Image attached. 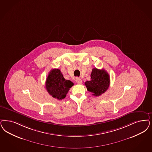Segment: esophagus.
<instances>
[{
    "instance_id": "esophagus-1",
    "label": "esophagus",
    "mask_w": 152,
    "mask_h": 152,
    "mask_svg": "<svg viewBox=\"0 0 152 152\" xmlns=\"http://www.w3.org/2000/svg\"><path fill=\"white\" fill-rule=\"evenodd\" d=\"M76 82L77 84H82V83H83L82 80L80 79V78H79V77H76Z\"/></svg>"
}]
</instances>
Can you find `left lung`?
I'll list each match as a JSON object with an SVG mask.
<instances>
[{
	"mask_svg": "<svg viewBox=\"0 0 152 152\" xmlns=\"http://www.w3.org/2000/svg\"><path fill=\"white\" fill-rule=\"evenodd\" d=\"M91 79L85 83L87 90L94 96H99L108 89L110 84V77L106 71L94 68L91 73Z\"/></svg>",
	"mask_w": 152,
	"mask_h": 152,
	"instance_id": "1",
	"label": "left lung"
}]
</instances>
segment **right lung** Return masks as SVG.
Instances as JSON below:
<instances>
[{
  "label": "right lung",
  "instance_id": "obj_1",
  "mask_svg": "<svg viewBox=\"0 0 152 152\" xmlns=\"http://www.w3.org/2000/svg\"><path fill=\"white\" fill-rule=\"evenodd\" d=\"M73 85L72 82L65 80L59 69H53L50 71L45 83L48 93L58 100L64 99Z\"/></svg>",
  "mask_w": 152,
  "mask_h": 152
}]
</instances>
